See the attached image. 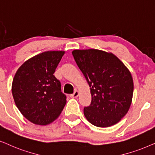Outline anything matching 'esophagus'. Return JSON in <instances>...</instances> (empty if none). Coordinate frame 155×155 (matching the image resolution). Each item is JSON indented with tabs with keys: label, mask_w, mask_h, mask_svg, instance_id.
<instances>
[{
	"label": "esophagus",
	"mask_w": 155,
	"mask_h": 155,
	"mask_svg": "<svg viewBox=\"0 0 155 155\" xmlns=\"http://www.w3.org/2000/svg\"><path fill=\"white\" fill-rule=\"evenodd\" d=\"M79 91H75L74 92V94H71L70 96H71V98H76V97L79 96Z\"/></svg>",
	"instance_id": "34e87169"
}]
</instances>
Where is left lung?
Masks as SVG:
<instances>
[{"label":"left lung","instance_id":"left-lung-1","mask_svg":"<svg viewBox=\"0 0 155 155\" xmlns=\"http://www.w3.org/2000/svg\"><path fill=\"white\" fill-rule=\"evenodd\" d=\"M72 54L91 88V103L84 108L86 119L100 127L116 124L132 102L134 86L130 72L117 57L104 51L76 49Z\"/></svg>","mask_w":155,"mask_h":155}]
</instances>
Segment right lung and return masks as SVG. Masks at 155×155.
Listing matches in <instances>:
<instances>
[{
	"mask_svg": "<svg viewBox=\"0 0 155 155\" xmlns=\"http://www.w3.org/2000/svg\"><path fill=\"white\" fill-rule=\"evenodd\" d=\"M64 51H45L26 61L16 72L12 93L18 110L29 121L45 125L61 114L67 96L54 75Z\"/></svg>",
	"mask_w": 155,
	"mask_h": 155,
	"instance_id": "obj_1",
	"label": "right lung"
}]
</instances>
